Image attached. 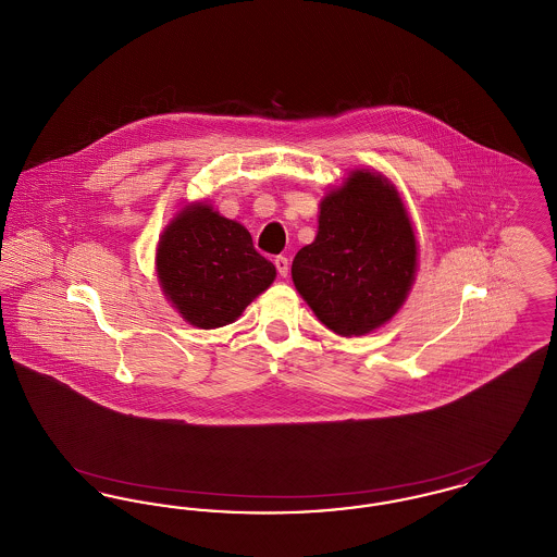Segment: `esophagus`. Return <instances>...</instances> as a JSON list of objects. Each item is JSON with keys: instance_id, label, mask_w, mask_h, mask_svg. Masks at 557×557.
I'll use <instances>...</instances> for the list:
<instances>
[{"instance_id": "esophagus-1", "label": "esophagus", "mask_w": 557, "mask_h": 557, "mask_svg": "<svg viewBox=\"0 0 557 557\" xmlns=\"http://www.w3.org/2000/svg\"><path fill=\"white\" fill-rule=\"evenodd\" d=\"M275 267H277V273L282 275V277H288V271H290V263H288V259L286 257H275Z\"/></svg>"}]
</instances>
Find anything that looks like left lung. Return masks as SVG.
<instances>
[{"label": "left lung", "mask_w": 557, "mask_h": 557, "mask_svg": "<svg viewBox=\"0 0 557 557\" xmlns=\"http://www.w3.org/2000/svg\"><path fill=\"white\" fill-rule=\"evenodd\" d=\"M418 242L397 187L350 171L319 205L315 239L292 261V282L319 321L352 338L391 321L413 286Z\"/></svg>", "instance_id": "obj_1"}]
</instances>
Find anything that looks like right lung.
<instances>
[{
  "instance_id": "1",
  "label": "right lung",
  "mask_w": 557,
  "mask_h": 557,
  "mask_svg": "<svg viewBox=\"0 0 557 557\" xmlns=\"http://www.w3.org/2000/svg\"><path fill=\"white\" fill-rule=\"evenodd\" d=\"M157 273L166 300L189 325H227L275 280V267L261 257L248 230L191 202L164 227L157 248Z\"/></svg>"
}]
</instances>
